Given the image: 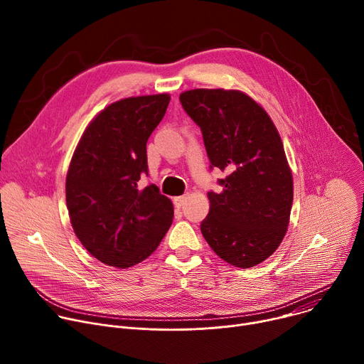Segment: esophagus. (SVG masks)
<instances>
[{"label":"esophagus","mask_w":364,"mask_h":364,"mask_svg":"<svg viewBox=\"0 0 364 364\" xmlns=\"http://www.w3.org/2000/svg\"><path fill=\"white\" fill-rule=\"evenodd\" d=\"M186 198H187V196H178V197H174V204H176L177 207H181V205L186 203Z\"/></svg>","instance_id":"34e87169"}]
</instances>
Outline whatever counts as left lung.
<instances>
[{
    "instance_id": "obj_1",
    "label": "left lung",
    "mask_w": 364,
    "mask_h": 364,
    "mask_svg": "<svg viewBox=\"0 0 364 364\" xmlns=\"http://www.w3.org/2000/svg\"><path fill=\"white\" fill-rule=\"evenodd\" d=\"M200 127L210 168L226 173L200 229L223 261L237 268L264 262L289 223L294 186L281 136L262 107L239 90L193 89L180 95Z\"/></svg>"
}]
</instances>
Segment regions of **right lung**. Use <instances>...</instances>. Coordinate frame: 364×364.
Segmentation results:
<instances>
[{
	"instance_id": "obj_1",
	"label": "right lung",
	"mask_w": 364,
	"mask_h": 364,
	"mask_svg": "<svg viewBox=\"0 0 364 364\" xmlns=\"http://www.w3.org/2000/svg\"><path fill=\"white\" fill-rule=\"evenodd\" d=\"M167 93L127 97L103 109L86 128L66 177L73 230L102 264L131 268L166 236L173 203L148 176L146 141L166 115Z\"/></svg>"
}]
</instances>
